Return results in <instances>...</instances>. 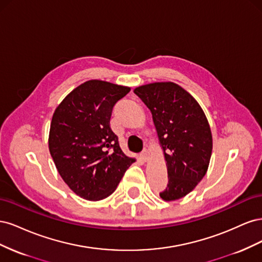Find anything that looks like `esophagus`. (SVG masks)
Wrapping results in <instances>:
<instances>
[{
    "instance_id": "esophagus-1",
    "label": "esophagus",
    "mask_w": 262,
    "mask_h": 262,
    "mask_svg": "<svg viewBox=\"0 0 262 262\" xmlns=\"http://www.w3.org/2000/svg\"><path fill=\"white\" fill-rule=\"evenodd\" d=\"M148 155H149L148 150H147V149H143V150H142V152H141V154H140L141 160L143 161V162H147V161H148Z\"/></svg>"
}]
</instances>
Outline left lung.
Wrapping results in <instances>:
<instances>
[{"label":"left lung","mask_w":262,"mask_h":262,"mask_svg":"<svg viewBox=\"0 0 262 262\" xmlns=\"http://www.w3.org/2000/svg\"><path fill=\"white\" fill-rule=\"evenodd\" d=\"M150 110L167 166L165 201L184 198L207 173L212 154V133L201 106L172 82H156L134 90Z\"/></svg>","instance_id":"left-lung-1"}]
</instances>
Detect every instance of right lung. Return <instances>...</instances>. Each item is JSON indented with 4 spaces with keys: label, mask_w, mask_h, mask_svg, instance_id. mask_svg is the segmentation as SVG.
Listing matches in <instances>:
<instances>
[{
    "label": "right lung",
    "mask_w": 262,
    "mask_h": 262,
    "mask_svg": "<svg viewBox=\"0 0 262 262\" xmlns=\"http://www.w3.org/2000/svg\"><path fill=\"white\" fill-rule=\"evenodd\" d=\"M130 87L91 80L77 86L54 110L49 150L60 176L83 199L112 194L136 158L126 156L110 129L118 100Z\"/></svg>",
    "instance_id": "right-lung-1"
}]
</instances>
